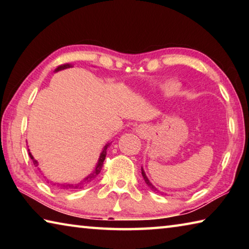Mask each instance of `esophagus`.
Segmentation results:
<instances>
[{
  "label": "esophagus",
  "mask_w": 249,
  "mask_h": 249,
  "mask_svg": "<svg viewBox=\"0 0 249 249\" xmlns=\"http://www.w3.org/2000/svg\"><path fill=\"white\" fill-rule=\"evenodd\" d=\"M136 133H137V135L141 138H146L147 136H148V134H149L148 126L145 125V124L138 125L137 127H136Z\"/></svg>",
  "instance_id": "34e87169"
}]
</instances>
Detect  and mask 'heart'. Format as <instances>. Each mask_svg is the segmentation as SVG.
Returning <instances> with one entry per match:
<instances>
[{"mask_svg": "<svg viewBox=\"0 0 249 249\" xmlns=\"http://www.w3.org/2000/svg\"><path fill=\"white\" fill-rule=\"evenodd\" d=\"M179 89H180V83L178 81H176V80H169V81L163 83L162 86L163 93L167 95H172L177 93V92L179 91Z\"/></svg>", "mask_w": 249, "mask_h": 249, "instance_id": "b5f03b06", "label": "heart"}]
</instances>
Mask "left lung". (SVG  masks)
I'll return each mask as SVG.
<instances>
[{
    "instance_id": "1",
    "label": "left lung",
    "mask_w": 249,
    "mask_h": 249,
    "mask_svg": "<svg viewBox=\"0 0 249 249\" xmlns=\"http://www.w3.org/2000/svg\"><path fill=\"white\" fill-rule=\"evenodd\" d=\"M142 178H144V180H145V182H146V184H147V185H148V187H149V189H150V190H153L154 192H159V190H158V189H157V188H156V187H155V185H154L153 183H151V182H150V181H149V179H148V178H147V176H146V174H145V171H144V168H142Z\"/></svg>"
}]
</instances>
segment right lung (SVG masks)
<instances>
[{
  "instance_id": "1",
  "label": "right lung",
  "mask_w": 249,
  "mask_h": 249,
  "mask_svg": "<svg viewBox=\"0 0 249 249\" xmlns=\"http://www.w3.org/2000/svg\"><path fill=\"white\" fill-rule=\"evenodd\" d=\"M70 67H72V65L65 64V65H61V66L57 67V68L54 69V71H56V72H57V71L64 70V69H68V68H70ZM109 145H111V142H107V144L104 146L102 153L100 154V157H99L98 162H96V166L94 168V170L92 171L90 175H88L83 180H81L78 183H73V184L72 183H53V185H57L58 188L62 189V190H70V189H82L83 187H86L87 184L91 183L92 181H93L96 178V177H98V175L101 172V169H102L103 161H104L105 157H107V149L108 148ZM28 154H29V157H31V159L33 160L34 166L38 167V161H37V160L33 157V155L31 154V151H29V149H28ZM38 169H39V168H38Z\"/></svg>"
}]
</instances>
